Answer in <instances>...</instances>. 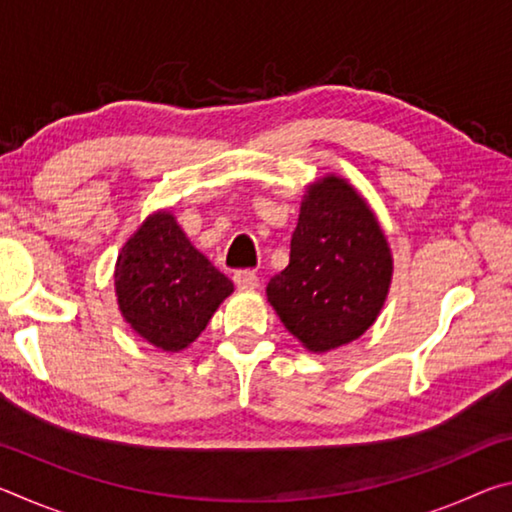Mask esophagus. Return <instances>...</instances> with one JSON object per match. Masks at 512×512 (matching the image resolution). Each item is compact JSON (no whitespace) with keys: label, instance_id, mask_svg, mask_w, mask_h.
<instances>
[{"label":"esophagus","instance_id":"1","mask_svg":"<svg viewBox=\"0 0 512 512\" xmlns=\"http://www.w3.org/2000/svg\"><path fill=\"white\" fill-rule=\"evenodd\" d=\"M235 284L241 291H253L259 287V277L253 271H237Z\"/></svg>","mask_w":512,"mask_h":512}]
</instances>
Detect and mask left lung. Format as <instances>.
<instances>
[{
	"label": "left lung",
	"mask_w": 512,
	"mask_h": 512,
	"mask_svg": "<svg viewBox=\"0 0 512 512\" xmlns=\"http://www.w3.org/2000/svg\"><path fill=\"white\" fill-rule=\"evenodd\" d=\"M393 280V255L375 212L348 180L307 187L289 266L266 287L284 327L309 352L357 341L375 323Z\"/></svg>",
	"instance_id": "left-lung-1"
}]
</instances>
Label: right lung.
Returning <instances> with one entry per match:
<instances>
[{"label": "right lung", "mask_w": 512, "mask_h": 512, "mask_svg": "<svg viewBox=\"0 0 512 512\" xmlns=\"http://www.w3.org/2000/svg\"><path fill=\"white\" fill-rule=\"evenodd\" d=\"M232 291L235 284L192 246L169 210L146 216L117 255L121 316L164 352L192 345Z\"/></svg>", "instance_id": "right-lung-1"}]
</instances>
